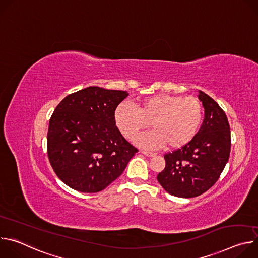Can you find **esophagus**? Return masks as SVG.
<instances>
[{
	"mask_svg": "<svg viewBox=\"0 0 258 258\" xmlns=\"http://www.w3.org/2000/svg\"><path fill=\"white\" fill-rule=\"evenodd\" d=\"M142 153L145 155V156H147V157H154V156H156V154L155 153H152V152H147V151H142Z\"/></svg>",
	"mask_w": 258,
	"mask_h": 258,
	"instance_id": "1",
	"label": "esophagus"
}]
</instances>
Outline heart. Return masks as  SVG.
Masks as SVG:
<instances>
[{
	"label": "heart",
	"instance_id": "heart-1",
	"mask_svg": "<svg viewBox=\"0 0 258 258\" xmlns=\"http://www.w3.org/2000/svg\"><path fill=\"white\" fill-rule=\"evenodd\" d=\"M202 103L195 97L159 94L140 100L136 106L123 102L114 111V121L127 139H134L150 125L153 131L136 139V144L145 149H179L197 136L203 120Z\"/></svg>",
	"mask_w": 258,
	"mask_h": 258
}]
</instances>
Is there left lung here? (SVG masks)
Here are the masks:
<instances>
[{"label": "left lung", "mask_w": 258, "mask_h": 258, "mask_svg": "<svg viewBox=\"0 0 258 258\" xmlns=\"http://www.w3.org/2000/svg\"><path fill=\"white\" fill-rule=\"evenodd\" d=\"M204 119L197 136L180 149L164 155L165 168L157 179L172 196L197 197L210 189L223 172L231 151L230 125L224 110L199 91Z\"/></svg>", "instance_id": "obj_1"}]
</instances>
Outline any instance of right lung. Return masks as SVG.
I'll return each mask as SVG.
<instances>
[{"label": "right lung", "instance_id": "right-lung-1", "mask_svg": "<svg viewBox=\"0 0 258 258\" xmlns=\"http://www.w3.org/2000/svg\"><path fill=\"white\" fill-rule=\"evenodd\" d=\"M125 91L88 87L65 97L49 122L48 156L58 177L83 193L104 190L138 152L115 125Z\"/></svg>", "mask_w": 258, "mask_h": 258}]
</instances>
